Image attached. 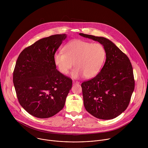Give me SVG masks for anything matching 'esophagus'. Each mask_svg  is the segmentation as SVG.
<instances>
[{
	"label": "esophagus",
	"mask_w": 148,
	"mask_h": 148,
	"mask_svg": "<svg viewBox=\"0 0 148 148\" xmlns=\"http://www.w3.org/2000/svg\"><path fill=\"white\" fill-rule=\"evenodd\" d=\"M73 84H79V82H78V81H73Z\"/></svg>",
	"instance_id": "obj_1"
}]
</instances>
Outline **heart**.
<instances>
[{
    "label": "heart",
    "instance_id": "b5f03b06",
    "mask_svg": "<svg viewBox=\"0 0 148 148\" xmlns=\"http://www.w3.org/2000/svg\"><path fill=\"white\" fill-rule=\"evenodd\" d=\"M63 50L64 53L54 54V64L64 75H67L74 64L75 69L72 73L74 78L94 77L100 72L106 58V50L102 45L86 40H73Z\"/></svg>",
    "mask_w": 148,
    "mask_h": 148
}]
</instances>
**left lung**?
Wrapping results in <instances>:
<instances>
[{
    "mask_svg": "<svg viewBox=\"0 0 148 148\" xmlns=\"http://www.w3.org/2000/svg\"><path fill=\"white\" fill-rule=\"evenodd\" d=\"M79 34L98 41L106 50V61L101 71L93 78L81 84L84 107L95 118L114 119L127 108L135 88L131 62L110 40L84 33Z\"/></svg>",
    "mask_w": 148,
    "mask_h": 148,
    "instance_id": "left-lung-1",
    "label": "left lung"
}]
</instances>
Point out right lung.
<instances>
[{"instance_id": "1", "label": "right lung", "mask_w": 148, "mask_h": 148, "mask_svg": "<svg viewBox=\"0 0 148 148\" xmlns=\"http://www.w3.org/2000/svg\"><path fill=\"white\" fill-rule=\"evenodd\" d=\"M67 37L55 34L41 38L19 54L13 81L20 104L39 118L51 117L64 107L72 79L56 69L54 56Z\"/></svg>"}]
</instances>
